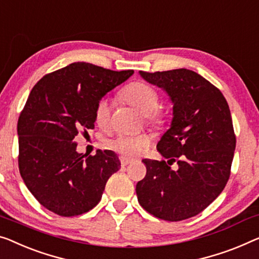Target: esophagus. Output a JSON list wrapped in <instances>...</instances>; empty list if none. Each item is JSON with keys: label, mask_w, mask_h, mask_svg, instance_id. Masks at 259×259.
Returning <instances> with one entry per match:
<instances>
[{"label": "esophagus", "mask_w": 259, "mask_h": 259, "mask_svg": "<svg viewBox=\"0 0 259 259\" xmlns=\"http://www.w3.org/2000/svg\"><path fill=\"white\" fill-rule=\"evenodd\" d=\"M133 163V160H130V159H126V158H121V166H126V165H129V164H131Z\"/></svg>", "instance_id": "obj_1"}]
</instances>
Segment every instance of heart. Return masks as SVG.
Masks as SVG:
<instances>
[{
    "label": "heart",
    "mask_w": 259,
    "mask_h": 259,
    "mask_svg": "<svg viewBox=\"0 0 259 259\" xmlns=\"http://www.w3.org/2000/svg\"><path fill=\"white\" fill-rule=\"evenodd\" d=\"M122 98L131 106L145 114L146 122L150 125L160 128L166 122V114L159 105V93L151 84L145 81H134L122 91ZM111 101L108 98L100 99L95 105L94 118L100 128L106 129L110 124ZM151 140L146 135H118L109 141V146L119 154L126 158H136L144 154Z\"/></svg>",
    "instance_id": "heart-1"
}]
</instances>
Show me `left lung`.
I'll return each mask as SVG.
<instances>
[{
    "mask_svg": "<svg viewBox=\"0 0 259 259\" xmlns=\"http://www.w3.org/2000/svg\"><path fill=\"white\" fill-rule=\"evenodd\" d=\"M173 103L171 128L157 150L165 160L144 159L146 176L136 185L138 202L158 219L193 218L221 194L230 177L236 136L229 106L218 87L186 68L143 72ZM179 164L173 171L168 166Z\"/></svg>",
    "mask_w": 259,
    "mask_h": 259,
    "instance_id": "1",
    "label": "left lung"
}]
</instances>
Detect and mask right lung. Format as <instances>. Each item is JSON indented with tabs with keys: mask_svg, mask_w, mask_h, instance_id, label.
Segmentation results:
<instances>
[{
	"mask_svg": "<svg viewBox=\"0 0 259 259\" xmlns=\"http://www.w3.org/2000/svg\"><path fill=\"white\" fill-rule=\"evenodd\" d=\"M133 73L73 63L33 86L18 117V167L28 190L46 209L69 218L100 202L121 163L110 150L88 157L78 153L74 138L94 128L96 102Z\"/></svg>",
	"mask_w": 259,
	"mask_h": 259,
	"instance_id": "right-lung-1",
	"label": "right lung"
}]
</instances>
